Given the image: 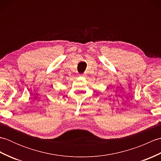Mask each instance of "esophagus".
I'll use <instances>...</instances> for the list:
<instances>
[{
	"instance_id": "obj_1",
	"label": "esophagus",
	"mask_w": 161,
	"mask_h": 161,
	"mask_svg": "<svg viewBox=\"0 0 161 161\" xmlns=\"http://www.w3.org/2000/svg\"><path fill=\"white\" fill-rule=\"evenodd\" d=\"M80 76L81 77H86V73H83V74H80Z\"/></svg>"
}]
</instances>
